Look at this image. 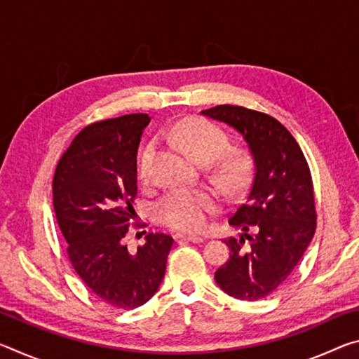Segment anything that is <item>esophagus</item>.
I'll list each match as a JSON object with an SVG mask.
<instances>
[{"label": "esophagus", "instance_id": "1", "mask_svg": "<svg viewBox=\"0 0 359 359\" xmlns=\"http://www.w3.org/2000/svg\"><path fill=\"white\" fill-rule=\"evenodd\" d=\"M175 239L177 241H188V242H203L204 239L201 238V236H194V234H182V233H179L177 236H175Z\"/></svg>", "mask_w": 359, "mask_h": 359}]
</instances>
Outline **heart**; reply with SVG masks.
<instances>
[{
  "label": "heart",
  "mask_w": 359,
  "mask_h": 359,
  "mask_svg": "<svg viewBox=\"0 0 359 359\" xmlns=\"http://www.w3.org/2000/svg\"><path fill=\"white\" fill-rule=\"evenodd\" d=\"M171 135L175 141L184 145L194 160L201 163L214 161L229 147V139L223 130L204 118L180 121L174 126ZM155 150V142H149L137 158V177L144 182L150 179ZM248 169L250 160L244 151H228L217 163L218 177L228 187L241 185L248 174ZM217 209L218 199L212 191L199 188H175L156 204L155 214L158 222L168 228L182 233H194L204 226L208 217Z\"/></svg>",
  "instance_id": "heart-1"
}]
</instances>
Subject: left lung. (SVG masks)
I'll list each match as a JSON object with an SVG mask.
<instances>
[{
    "label": "left lung",
    "mask_w": 359,
    "mask_h": 359,
    "mask_svg": "<svg viewBox=\"0 0 359 359\" xmlns=\"http://www.w3.org/2000/svg\"><path fill=\"white\" fill-rule=\"evenodd\" d=\"M201 114L238 131L252 155V185L228 220L239 239L224 241L229 258L215 282L236 299L258 301L287 280L313 238L311 171L296 139L271 115L229 104Z\"/></svg>",
    "instance_id": "8db88e82"
}]
</instances>
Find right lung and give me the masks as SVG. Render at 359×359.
Segmentation results:
<instances>
[{"label": "right lung", "instance_id": "right-lung-1", "mask_svg": "<svg viewBox=\"0 0 359 359\" xmlns=\"http://www.w3.org/2000/svg\"><path fill=\"white\" fill-rule=\"evenodd\" d=\"M149 123L147 114H130L85 126L58 161L52 184L72 267L92 293L118 309L142 306L156 293L174 242L150 233L130 252L123 239L136 215V155Z\"/></svg>", "mask_w": 359, "mask_h": 359}]
</instances>
